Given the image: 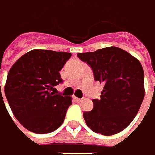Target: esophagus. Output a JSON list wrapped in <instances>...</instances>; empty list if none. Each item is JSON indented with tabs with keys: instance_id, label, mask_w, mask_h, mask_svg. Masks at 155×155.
<instances>
[{
	"instance_id": "esophagus-1",
	"label": "esophagus",
	"mask_w": 155,
	"mask_h": 155,
	"mask_svg": "<svg viewBox=\"0 0 155 155\" xmlns=\"http://www.w3.org/2000/svg\"><path fill=\"white\" fill-rule=\"evenodd\" d=\"M74 100H75L76 103H80L83 99H82V98H78V97H74Z\"/></svg>"
}]
</instances>
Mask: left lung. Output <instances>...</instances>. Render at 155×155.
Listing matches in <instances>:
<instances>
[{
    "mask_svg": "<svg viewBox=\"0 0 155 155\" xmlns=\"http://www.w3.org/2000/svg\"><path fill=\"white\" fill-rule=\"evenodd\" d=\"M78 57L93 69L95 81L104 83L100 99L83 118L93 132L109 136L123 131L135 118L144 97L143 69L139 60L117 47Z\"/></svg>",
    "mask_w": 155,
    "mask_h": 155,
    "instance_id": "8db88e82",
    "label": "left lung"
}]
</instances>
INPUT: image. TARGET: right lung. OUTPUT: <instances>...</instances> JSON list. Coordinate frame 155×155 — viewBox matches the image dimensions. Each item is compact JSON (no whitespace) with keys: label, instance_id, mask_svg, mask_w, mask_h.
Masks as SVG:
<instances>
[{"label":"right lung","instance_id":"add662e5","mask_svg":"<svg viewBox=\"0 0 155 155\" xmlns=\"http://www.w3.org/2000/svg\"><path fill=\"white\" fill-rule=\"evenodd\" d=\"M71 56L65 51L34 49L9 70L5 97L14 116L27 130L43 134L62 124L72 97L55 94L54 87L62 83L59 72Z\"/></svg>","mask_w":155,"mask_h":155}]
</instances>
